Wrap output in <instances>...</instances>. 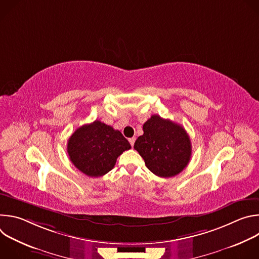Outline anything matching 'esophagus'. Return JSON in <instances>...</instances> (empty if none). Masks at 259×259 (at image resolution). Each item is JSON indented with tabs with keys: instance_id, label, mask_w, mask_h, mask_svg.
<instances>
[{
	"instance_id": "1",
	"label": "esophagus",
	"mask_w": 259,
	"mask_h": 259,
	"mask_svg": "<svg viewBox=\"0 0 259 259\" xmlns=\"http://www.w3.org/2000/svg\"><path fill=\"white\" fill-rule=\"evenodd\" d=\"M135 140H136V138H135V137H131V138H129V142H130V144H131V146H133V145H134Z\"/></svg>"
}]
</instances>
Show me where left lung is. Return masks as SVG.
Returning <instances> with one entry per match:
<instances>
[{"label": "left lung", "instance_id": "left-lung-1", "mask_svg": "<svg viewBox=\"0 0 259 259\" xmlns=\"http://www.w3.org/2000/svg\"><path fill=\"white\" fill-rule=\"evenodd\" d=\"M134 149L145 166L159 177H172L186 168L192 157V143L184 128L170 120L153 115L143 124Z\"/></svg>", "mask_w": 259, "mask_h": 259}]
</instances>
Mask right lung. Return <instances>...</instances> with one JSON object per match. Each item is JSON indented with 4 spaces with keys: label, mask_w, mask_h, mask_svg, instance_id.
I'll use <instances>...</instances> for the list:
<instances>
[{
    "label": "right lung",
    "mask_w": 259,
    "mask_h": 259,
    "mask_svg": "<svg viewBox=\"0 0 259 259\" xmlns=\"http://www.w3.org/2000/svg\"><path fill=\"white\" fill-rule=\"evenodd\" d=\"M130 149L129 141L119 130L97 120L78 128L67 141L69 160L90 177L109 172L118 157Z\"/></svg>",
    "instance_id": "obj_1"
}]
</instances>
